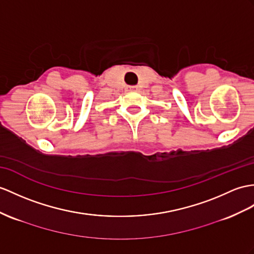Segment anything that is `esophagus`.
Listing matches in <instances>:
<instances>
[{
	"label": "esophagus",
	"instance_id": "1",
	"mask_svg": "<svg viewBox=\"0 0 254 254\" xmlns=\"http://www.w3.org/2000/svg\"><path fill=\"white\" fill-rule=\"evenodd\" d=\"M129 90L135 91V90H138V87H137V86H130V87H129Z\"/></svg>",
	"mask_w": 254,
	"mask_h": 254
}]
</instances>
